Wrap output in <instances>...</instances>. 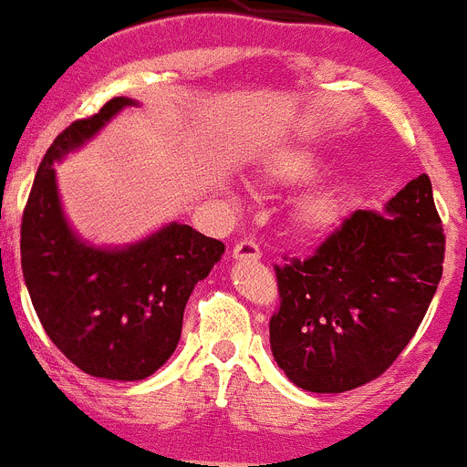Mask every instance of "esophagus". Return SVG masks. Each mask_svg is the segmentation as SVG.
<instances>
[{
    "label": "esophagus",
    "mask_w": 467,
    "mask_h": 467,
    "mask_svg": "<svg viewBox=\"0 0 467 467\" xmlns=\"http://www.w3.org/2000/svg\"><path fill=\"white\" fill-rule=\"evenodd\" d=\"M231 256H234L236 262H247V259H250V262H256V259L262 256V252H259V245H256V243L241 241L236 243L234 250H231Z\"/></svg>",
    "instance_id": "obj_1"
}]
</instances>
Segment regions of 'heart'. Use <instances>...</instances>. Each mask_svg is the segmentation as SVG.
I'll use <instances>...</instances> for the list:
<instances>
[{
    "label": "heart",
    "mask_w": 467,
    "mask_h": 467,
    "mask_svg": "<svg viewBox=\"0 0 467 467\" xmlns=\"http://www.w3.org/2000/svg\"><path fill=\"white\" fill-rule=\"evenodd\" d=\"M317 150L289 145L275 150L262 166V178L273 187H289L307 181L317 173ZM345 213V196L333 182H319L307 187L294 199L289 220L301 236H327Z\"/></svg>",
    "instance_id": "obj_1"
}]
</instances>
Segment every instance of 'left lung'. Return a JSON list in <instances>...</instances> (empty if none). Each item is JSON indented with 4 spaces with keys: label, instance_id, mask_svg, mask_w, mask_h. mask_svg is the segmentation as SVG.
I'll return each mask as SVG.
<instances>
[{
    "label": "left lung",
    "instance_id": "8db88e82",
    "mask_svg": "<svg viewBox=\"0 0 467 467\" xmlns=\"http://www.w3.org/2000/svg\"><path fill=\"white\" fill-rule=\"evenodd\" d=\"M442 259V222L423 173L382 213L348 217L310 259L275 266L277 366L312 393H342L379 378L417 333Z\"/></svg>",
    "mask_w": 467,
    "mask_h": 467
}]
</instances>
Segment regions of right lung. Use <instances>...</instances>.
<instances>
[{
  "instance_id": "right-lung-1",
  "label": "right lung",
  "mask_w": 467,
  "mask_h": 467,
  "mask_svg": "<svg viewBox=\"0 0 467 467\" xmlns=\"http://www.w3.org/2000/svg\"><path fill=\"white\" fill-rule=\"evenodd\" d=\"M130 106L139 101L115 97L53 140L20 229L25 285L48 337L83 373L118 382L150 378L169 361L192 289L224 254V243L181 222L115 247L94 245L68 224L55 164Z\"/></svg>"
}]
</instances>
